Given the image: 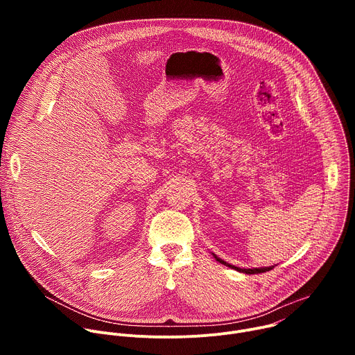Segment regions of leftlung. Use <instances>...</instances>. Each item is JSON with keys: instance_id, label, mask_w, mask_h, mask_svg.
<instances>
[{"instance_id": "8db88e82", "label": "left lung", "mask_w": 355, "mask_h": 355, "mask_svg": "<svg viewBox=\"0 0 355 355\" xmlns=\"http://www.w3.org/2000/svg\"><path fill=\"white\" fill-rule=\"evenodd\" d=\"M214 257L216 259V261H219L220 264H225L226 267H230V268H233V270H236V271H240V272H244V274H261V272H266V271H270V270H272L274 267H261V268H239V267H234V266H232V264H229V263H226V261H223L222 259H218L215 254H214Z\"/></svg>"}]
</instances>
